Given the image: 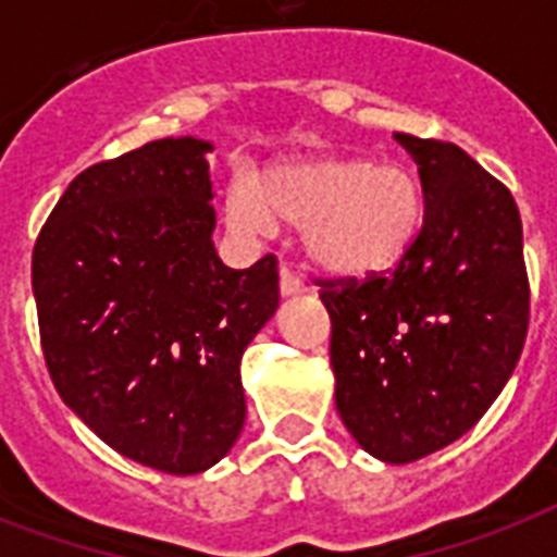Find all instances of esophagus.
I'll return each instance as SVG.
<instances>
[{
  "label": "esophagus",
  "instance_id": "34e87169",
  "mask_svg": "<svg viewBox=\"0 0 557 557\" xmlns=\"http://www.w3.org/2000/svg\"><path fill=\"white\" fill-rule=\"evenodd\" d=\"M280 292H283V297H292V295H300V292H306V283L300 274H295L292 271V265H280Z\"/></svg>",
  "mask_w": 557,
  "mask_h": 557
}]
</instances>
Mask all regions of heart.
Listing matches in <instances>:
<instances>
[{
  "instance_id": "b5f03b06",
  "label": "heart",
  "mask_w": 557,
  "mask_h": 557,
  "mask_svg": "<svg viewBox=\"0 0 557 557\" xmlns=\"http://www.w3.org/2000/svg\"><path fill=\"white\" fill-rule=\"evenodd\" d=\"M227 219L262 234L274 222L304 225L306 251L344 277H367L396 265L422 225V187L401 164L364 159H300L274 164L227 193Z\"/></svg>"
}]
</instances>
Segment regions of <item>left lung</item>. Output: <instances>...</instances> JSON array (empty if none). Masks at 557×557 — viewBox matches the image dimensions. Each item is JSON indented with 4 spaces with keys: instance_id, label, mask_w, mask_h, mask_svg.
<instances>
[{
    "instance_id": "8db88e82",
    "label": "left lung",
    "mask_w": 557,
    "mask_h": 557,
    "mask_svg": "<svg viewBox=\"0 0 557 557\" xmlns=\"http://www.w3.org/2000/svg\"><path fill=\"white\" fill-rule=\"evenodd\" d=\"M424 216L387 271L321 283L335 405L367 454L405 466L471 431L529 330L523 225L509 187L457 144L396 133Z\"/></svg>"
}]
</instances>
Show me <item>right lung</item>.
I'll list each match as a JSON object with an SVG mask.
<instances>
[{"label":"right lung","instance_id":"1","mask_svg":"<svg viewBox=\"0 0 557 557\" xmlns=\"http://www.w3.org/2000/svg\"><path fill=\"white\" fill-rule=\"evenodd\" d=\"M199 138H161L65 187L30 257L57 393L109 448L164 474L216 466L245 422L239 361L277 312V257L227 269Z\"/></svg>","mask_w":557,"mask_h":557}]
</instances>
